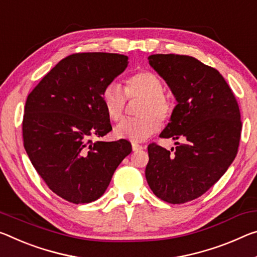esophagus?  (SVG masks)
Returning a JSON list of instances; mask_svg holds the SVG:
<instances>
[{"label": "esophagus", "mask_w": 257, "mask_h": 257, "mask_svg": "<svg viewBox=\"0 0 257 257\" xmlns=\"http://www.w3.org/2000/svg\"><path fill=\"white\" fill-rule=\"evenodd\" d=\"M132 148H133V151H138V150H143L144 146L140 145L138 143H136V142H133V143H132Z\"/></svg>", "instance_id": "obj_1"}]
</instances>
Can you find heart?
<instances>
[{"label":"heart","instance_id":"b5f03b06","mask_svg":"<svg viewBox=\"0 0 257 257\" xmlns=\"http://www.w3.org/2000/svg\"><path fill=\"white\" fill-rule=\"evenodd\" d=\"M127 98H143L140 117L125 119L114 129V135L122 140L142 142L157 133L161 121H167L174 112V104L164 92L160 77L150 71H140L127 77L124 91L119 84L111 83L101 92V101L112 121H120L123 116Z\"/></svg>","mask_w":257,"mask_h":257}]
</instances>
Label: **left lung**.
I'll return each instance as SVG.
<instances>
[{
  "label": "left lung",
  "instance_id": "left-lung-1",
  "mask_svg": "<svg viewBox=\"0 0 257 257\" xmlns=\"http://www.w3.org/2000/svg\"><path fill=\"white\" fill-rule=\"evenodd\" d=\"M149 63L177 100L162 138L177 146L149 145L145 177L161 200L184 203L208 191L234 160L241 134L237 99L215 68L183 55H151Z\"/></svg>",
  "mask_w": 257,
  "mask_h": 257
}]
</instances>
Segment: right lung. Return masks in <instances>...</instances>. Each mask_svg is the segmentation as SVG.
Wrapping results in <instances>:
<instances>
[{"mask_svg": "<svg viewBox=\"0 0 257 257\" xmlns=\"http://www.w3.org/2000/svg\"><path fill=\"white\" fill-rule=\"evenodd\" d=\"M127 66L124 55L73 54L27 97L24 148L49 189L65 200L77 205L100 198L132 152L125 140L92 142L112 130L101 92Z\"/></svg>", "mask_w": 257, "mask_h": 257, "instance_id": "obj_1", "label": "right lung"}]
</instances>
